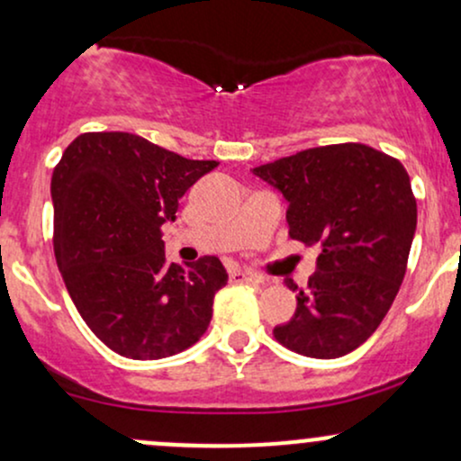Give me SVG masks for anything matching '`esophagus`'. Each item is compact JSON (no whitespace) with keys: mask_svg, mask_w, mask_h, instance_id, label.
<instances>
[{"mask_svg":"<svg viewBox=\"0 0 461 461\" xmlns=\"http://www.w3.org/2000/svg\"><path fill=\"white\" fill-rule=\"evenodd\" d=\"M230 281L232 283H261V276H257V274L252 272H246V270H230Z\"/></svg>","mask_w":461,"mask_h":461,"instance_id":"esophagus-1","label":"esophagus"}]
</instances>
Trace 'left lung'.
Masks as SVG:
<instances>
[{"label": "left lung", "mask_w": 461, "mask_h": 461, "mask_svg": "<svg viewBox=\"0 0 461 461\" xmlns=\"http://www.w3.org/2000/svg\"><path fill=\"white\" fill-rule=\"evenodd\" d=\"M252 174L287 200L289 237L318 246L296 313L274 327L294 353L335 359L359 348L390 312L416 232V198L401 161L364 143L303 149Z\"/></svg>", "instance_id": "left-lung-1"}]
</instances>
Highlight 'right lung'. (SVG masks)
<instances>
[{
    "label": "right lung",
    "instance_id": "obj_1",
    "mask_svg": "<svg viewBox=\"0 0 461 461\" xmlns=\"http://www.w3.org/2000/svg\"><path fill=\"white\" fill-rule=\"evenodd\" d=\"M215 167L131 132L80 134L54 167L56 263L86 327L117 355L163 359L209 329L229 274L217 257L167 263L161 226Z\"/></svg>",
    "mask_w": 461,
    "mask_h": 461
}]
</instances>
